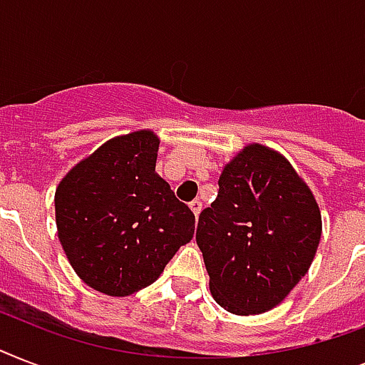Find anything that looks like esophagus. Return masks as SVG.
Returning <instances> with one entry per match:
<instances>
[{
    "mask_svg": "<svg viewBox=\"0 0 365 365\" xmlns=\"http://www.w3.org/2000/svg\"><path fill=\"white\" fill-rule=\"evenodd\" d=\"M189 208L193 210L195 217H197L200 214V210H202V202L200 200H193V202H189Z\"/></svg>",
    "mask_w": 365,
    "mask_h": 365,
    "instance_id": "esophagus-1",
    "label": "esophagus"
}]
</instances>
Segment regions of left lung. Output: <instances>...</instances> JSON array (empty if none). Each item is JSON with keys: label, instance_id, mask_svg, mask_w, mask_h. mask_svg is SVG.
<instances>
[{"label": "left lung", "instance_id": "left-lung-1", "mask_svg": "<svg viewBox=\"0 0 365 365\" xmlns=\"http://www.w3.org/2000/svg\"><path fill=\"white\" fill-rule=\"evenodd\" d=\"M217 185L197 227L212 297L233 314L271 311L314 259L320 208L294 166L261 143L233 157Z\"/></svg>", "mask_w": 365, "mask_h": 365}]
</instances>
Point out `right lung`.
<instances>
[{
    "instance_id": "right-lung-1",
    "label": "right lung",
    "mask_w": 365,
    "mask_h": 365,
    "mask_svg": "<svg viewBox=\"0 0 365 365\" xmlns=\"http://www.w3.org/2000/svg\"><path fill=\"white\" fill-rule=\"evenodd\" d=\"M151 130L115 136L71 168L54 193L58 239L83 282L113 297L153 284L195 216L155 172Z\"/></svg>"
}]
</instances>
